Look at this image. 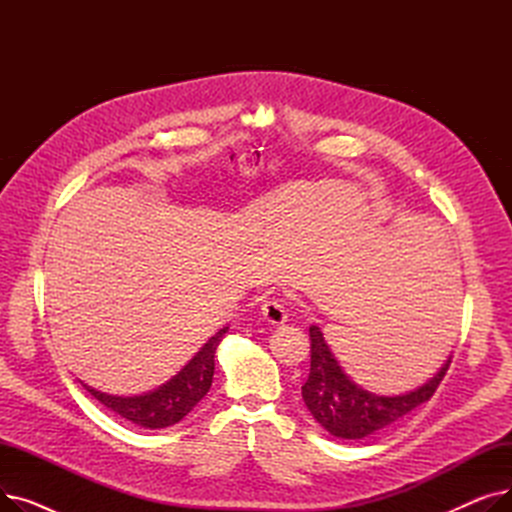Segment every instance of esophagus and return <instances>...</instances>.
Segmentation results:
<instances>
[{"label": "esophagus", "instance_id": "34e87169", "mask_svg": "<svg viewBox=\"0 0 512 512\" xmlns=\"http://www.w3.org/2000/svg\"><path fill=\"white\" fill-rule=\"evenodd\" d=\"M261 313H263V317H265L267 321H270V324H274V326L284 324L286 317H288L286 307H284V303H282L280 299L265 301V303L261 305Z\"/></svg>", "mask_w": 512, "mask_h": 512}]
</instances>
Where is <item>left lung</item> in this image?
<instances>
[{"mask_svg": "<svg viewBox=\"0 0 512 512\" xmlns=\"http://www.w3.org/2000/svg\"><path fill=\"white\" fill-rule=\"evenodd\" d=\"M311 371L303 384V400L315 421L336 438L361 440L400 421L434 396L452 363V357L432 380L402 396H375L348 380L334 359L324 334L309 328Z\"/></svg>", "mask_w": 512, "mask_h": 512, "instance_id": "left-lung-1", "label": "left lung"}]
</instances>
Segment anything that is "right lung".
I'll return each mask as SVG.
<instances>
[{
  "instance_id": "right-lung-1",
  "label": "right lung",
  "mask_w": 512,
  "mask_h": 512,
  "mask_svg": "<svg viewBox=\"0 0 512 512\" xmlns=\"http://www.w3.org/2000/svg\"><path fill=\"white\" fill-rule=\"evenodd\" d=\"M228 328L220 330L215 336L209 338V342L201 348V351L184 365V369L174 375V378L159 386L157 390L143 394V396H110L97 392L89 386H85L103 407L118 413L120 417L137 423L141 427L149 429H161L170 427L184 419L191 413L199 400L209 392L211 380H213V369H215V348L222 342Z\"/></svg>"
}]
</instances>
